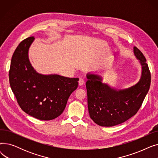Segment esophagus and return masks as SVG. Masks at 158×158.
<instances>
[{
    "mask_svg": "<svg viewBox=\"0 0 158 158\" xmlns=\"http://www.w3.org/2000/svg\"><path fill=\"white\" fill-rule=\"evenodd\" d=\"M84 82H85V81H84V79H82V78L79 79V86H82V85L84 84Z\"/></svg>",
    "mask_w": 158,
    "mask_h": 158,
    "instance_id": "34e87169",
    "label": "esophagus"
}]
</instances>
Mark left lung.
I'll return each instance as SVG.
<instances>
[{"label":"left lung","instance_id":"obj_1","mask_svg":"<svg viewBox=\"0 0 158 158\" xmlns=\"http://www.w3.org/2000/svg\"><path fill=\"white\" fill-rule=\"evenodd\" d=\"M134 54L142 66L137 83L117 89L102 82L101 76L86 74L88 107L90 118L97 125L112 127L126 122L138 112L151 85V73L142 52L134 47Z\"/></svg>","mask_w":158,"mask_h":158}]
</instances>
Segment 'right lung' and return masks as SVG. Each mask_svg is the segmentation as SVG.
Masks as SVG:
<instances>
[{
  "label": "right lung",
  "instance_id": "add662e5",
  "mask_svg": "<svg viewBox=\"0 0 158 158\" xmlns=\"http://www.w3.org/2000/svg\"><path fill=\"white\" fill-rule=\"evenodd\" d=\"M34 40L33 36L23 40L15 51L9 72L10 86L25 113L41 120H51L63 112L78 86L79 78L38 73L28 54Z\"/></svg>",
  "mask_w": 158,
  "mask_h": 158
}]
</instances>
